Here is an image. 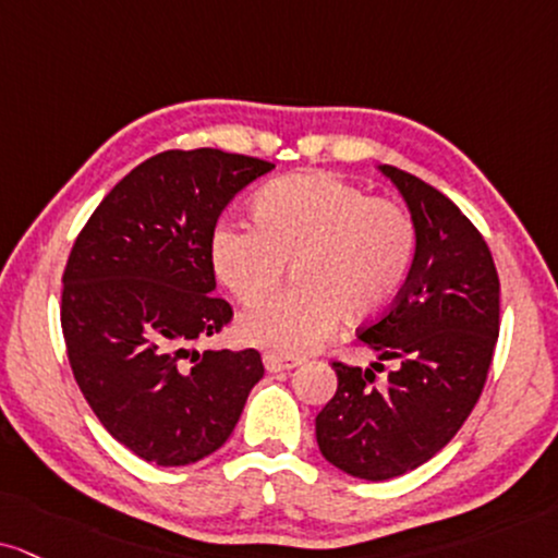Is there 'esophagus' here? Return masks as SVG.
I'll return each instance as SVG.
<instances>
[{"mask_svg":"<svg viewBox=\"0 0 558 558\" xmlns=\"http://www.w3.org/2000/svg\"><path fill=\"white\" fill-rule=\"evenodd\" d=\"M300 364H302L300 356H284V354H274V352L264 354V367L268 369V373H284V369H294V367H300Z\"/></svg>","mask_w":558,"mask_h":558,"instance_id":"34e87169","label":"esophagus"}]
</instances>
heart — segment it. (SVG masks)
Listing matches in <instances>:
<instances>
[{"instance_id": "1", "label": "heart", "mask_w": 558, "mask_h": 558, "mask_svg": "<svg viewBox=\"0 0 558 558\" xmlns=\"http://www.w3.org/2000/svg\"><path fill=\"white\" fill-rule=\"evenodd\" d=\"M258 225L227 219L211 232L217 279L253 302L299 264L300 291L256 302L238 323L240 339L279 354H302L333 333L341 313L362 320L396 298L416 256V225L403 206L369 198L331 173L279 178L253 202Z\"/></svg>"}]
</instances>
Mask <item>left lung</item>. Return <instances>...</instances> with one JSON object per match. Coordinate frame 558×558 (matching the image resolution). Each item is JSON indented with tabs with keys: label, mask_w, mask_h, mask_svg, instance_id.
Listing matches in <instances>:
<instances>
[{
	"label": "left lung",
	"mask_w": 558,
	"mask_h": 558,
	"mask_svg": "<svg viewBox=\"0 0 558 558\" xmlns=\"http://www.w3.org/2000/svg\"><path fill=\"white\" fill-rule=\"evenodd\" d=\"M416 225V256L393 307L362 328L373 367L333 362L339 388L315 416L323 458L364 481L414 471L458 435L484 390L499 336V277L489 245L445 194L380 165ZM393 359L385 389L374 369Z\"/></svg>",
	"instance_id": "1"
}]
</instances>
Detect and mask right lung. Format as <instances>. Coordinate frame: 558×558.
Here are the masks:
<instances>
[{
    "label": "right lung",
    "instance_id": "1",
    "mask_svg": "<svg viewBox=\"0 0 558 558\" xmlns=\"http://www.w3.org/2000/svg\"><path fill=\"white\" fill-rule=\"evenodd\" d=\"M271 170L222 149L160 153L113 185L74 240L61 292L69 364L100 424L147 463L219 450L264 377L256 349L198 354L191 343L232 318L215 298L217 219Z\"/></svg>",
    "mask_w": 558,
    "mask_h": 558
}]
</instances>
